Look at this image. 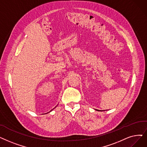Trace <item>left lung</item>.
Returning a JSON list of instances; mask_svg holds the SVG:
<instances>
[{
  "label": "left lung",
  "mask_w": 147,
  "mask_h": 147,
  "mask_svg": "<svg viewBox=\"0 0 147 147\" xmlns=\"http://www.w3.org/2000/svg\"><path fill=\"white\" fill-rule=\"evenodd\" d=\"M97 111H98V110H97Z\"/></svg>",
  "instance_id": "1"
}]
</instances>
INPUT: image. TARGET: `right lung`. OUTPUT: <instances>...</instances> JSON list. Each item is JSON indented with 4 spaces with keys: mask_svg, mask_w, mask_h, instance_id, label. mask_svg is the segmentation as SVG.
I'll list each match as a JSON object with an SVG mask.
<instances>
[{
    "mask_svg": "<svg viewBox=\"0 0 147 147\" xmlns=\"http://www.w3.org/2000/svg\"><path fill=\"white\" fill-rule=\"evenodd\" d=\"M52 110H53V109H52Z\"/></svg>",
    "mask_w": 147,
    "mask_h": 147,
    "instance_id": "obj_1",
    "label": "right lung"
}]
</instances>
